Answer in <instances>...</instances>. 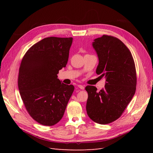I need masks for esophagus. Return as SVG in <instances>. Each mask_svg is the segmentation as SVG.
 <instances>
[{
    "mask_svg": "<svg viewBox=\"0 0 153 153\" xmlns=\"http://www.w3.org/2000/svg\"><path fill=\"white\" fill-rule=\"evenodd\" d=\"M78 88H80V89H82V90H84V85H78Z\"/></svg>",
    "mask_w": 153,
    "mask_h": 153,
    "instance_id": "1",
    "label": "esophagus"
}]
</instances>
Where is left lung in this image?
Masks as SVG:
<instances>
[{
	"instance_id": "obj_1",
	"label": "left lung",
	"mask_w": 153,
	"mask_h": 153,
	"mask_svg": "<svg viewBox=\"0 0 153 153\" xmlns=\"http://www.w3.org/2000/svg\"><path fill=\"white\" fill-rule=\"evenodd\" d=\"M92 46L99 59L96 72L106 78V84L100 91L92 85L85 87L86 110L95 123L109 124L121 116L135 93V64L130 51L115 37L103 35Z\"/></svg>"
}]
</instances>
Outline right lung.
I'll list each match as a JSON object with an SVG mask.
<instances>
[{"label":"right lung","mask_w":153,"mask_h":153,"mask_svg":"<svg viewBox=\"0 0 153 153\" xmlns=\"http://www.w3.org/2000/svg\"><path fill=\"white\" fill-rule=\"evenodd\" d=\"M72 41V38H44L22 60L18 77L22 100L31 117L44 126L60 121L75 89L57 78L67 64Z\"/></svg>","instance_id":"obj_1"}]
</instances>
